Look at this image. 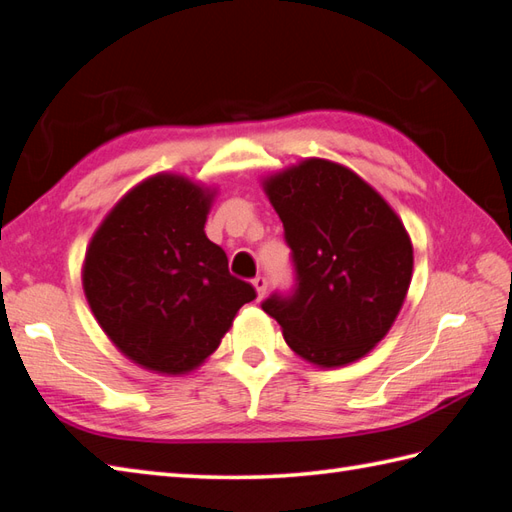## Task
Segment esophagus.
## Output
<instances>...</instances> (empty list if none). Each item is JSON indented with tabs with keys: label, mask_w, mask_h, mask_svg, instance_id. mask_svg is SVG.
<instances>
[{
	"label": "esophagus",
	"mask_w": 512,
	"mask_h": 512,
	"mask_svg": "<svg viewBox=\"0 0 512 512\" xmlns=\"http://www.w3.org/2000/svg\"><path fill=\"white\" fill-rule=\"evenodd\" d=\"M254 287H256L258 300H260V298H263V295L267 293V278H265V276H256V278H254Z\"/></svg>",
	"instance_id": "esophagus-1"
}]
</instances>
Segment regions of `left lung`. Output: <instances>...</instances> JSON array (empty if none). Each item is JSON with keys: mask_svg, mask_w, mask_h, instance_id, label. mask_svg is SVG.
Segmentation results:
<instances>
[{"mask_svg": "<svg viewBox=\"0 0 512 512\" xmlns=\"http://www.w3.org/2000/svg\"><path fill=\"white\" fill-rule=\"evenodd\" d=\"M285 227L295 287L263 311L320 368L361 359L388 335L410 289L414 249L403 221L350 168L311 157L263 181Z\"/></svg>", "mask_w": 512, "mask_h": 512, "instance_id": "8db88e82", "label": "left lung"}]
</instances>
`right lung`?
Masks as SVG:
<instances>
[{"instance_id":"obj_1","label":"right lung","mask_w":512,"mask_h":512,"mask_svg":"<svg viewBox=\"0 0 512 512\" xmlns=\"http://www.w3.org/2000/svg\"><path fill=\"white\" fill-rule=\"evenodd\" d=\"M212 199L188 177L157 173L116 203L87 247L83 289L92 313L146 370H195L256 298L203 232Z\"/></svg>"}]
</instances>
